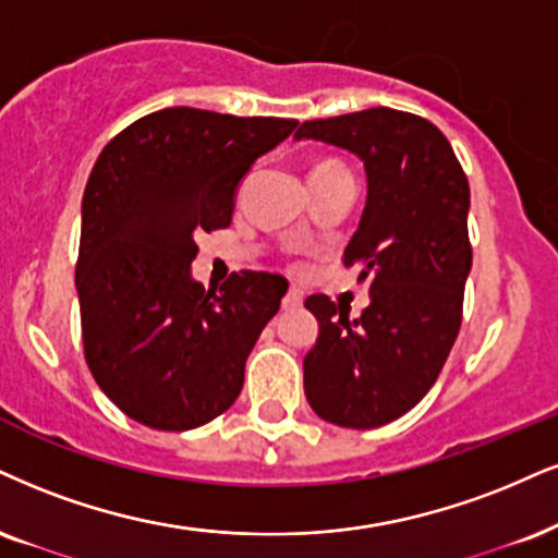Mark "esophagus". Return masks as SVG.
Masks as SVG:
<instances>
[{
  "label": "esophagus",
  "instance_id": "34e87169",
  "mask_svg": "<svg viewBox=\"0 0 558 558\" xmlns=\"http://www.w3.org/2000/svg\"><path fill=\"white\" fill-rule=\"evenodd\" d=\"M281 307H284V311H298V307H302V292L298 287H290V292L281 300Z\"/></svg>",
  "mask_w": 558,
  "mask_h": 558
}]
</instances>
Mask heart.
<instances>
[{
    "mask_svg": "<svg viewBox=\"0 0 558 558\" xmlns=\"http://www.w3.org/2000/svg\"><path fill=\"white\" fill-rule=\"evenodd\" d=\"M323 165H336V162H323Z\"/></svg>",
    "mask_w": 558,
    "mask_h": 558,
    "instance_id": "1",
    "label": "heart"
}]
</instances>
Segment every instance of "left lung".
<instances>
[{
    "label": "left lung",
    "instance_id": "8db88e82",
    "mask_svg": "<svg viewBox=\"0 0 558 558\" xmlns=\"http://www.w3.org/2000/svg\"><path fill=\"white\" fill-rule=\"evenodd\" d=\"M294 140L347 149L367 175L343 266H362L369 305L349 320L341 302L307 298L318 339L302 369L315 414L375 429L422 401L458 339L473 260L469 178L435 123L393 108L305 121Z\"/></svg>",
    "mask_w": 558,
    "mask_h": 558
}]
</instances>
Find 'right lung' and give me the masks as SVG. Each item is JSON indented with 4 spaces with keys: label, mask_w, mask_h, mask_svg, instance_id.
<instances>
[{
    "label": "right lung",
    "mask_w": 558,
    "mask_h": 558,
    "mask_svg": "<svg viewBox=\"0 0 558 558\" xmlns=\"http://www.w3.org/2000/svg\"><path fill=\"white\" fill-rule=\"evenodd\" d=\"M292 119L165 108L106 144L85 196L77 258L82 343L100 390L134 422L196 429L243 390L245 360L290 281L240 271L206 292L198 232L232 222L251 165Z\"/></svg>",
    "instance_id": "obj_1"
}]
</instances>
